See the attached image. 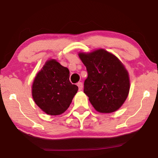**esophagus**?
<instances>
[{
    "instance_id": "esophagus-1",
    "label": "esophagus",
    "mask_w": 158,
    "mask_h": 158,
    "mask_svg": "<svg viewBox=\"0 0 158 158\" xmlns=\"http://www.w3.org/2000/svg\"><path fill=\"white\" fill-rule=\"evenodd\" d=\"M77 86L79 87V90L81 91L82 89H83V84H82V82H78L77 83Z\"/></svg>"
}]
</instances>
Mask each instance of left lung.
<instances>
[{
  "label": "left lung",
  "mask_w": 158,
  "mask_h": 158,
  "mask_svg": "<svg viewBox=\"0 0 158 158\" xmlns=\"http://www.w3.org/2000/svg\"><path fill=\"white\" fill-rule=\"evenodd\" d=\"M88 77L84 92L98 112L112 113L123 104L130 90L128 73L113 54L103 49L79 53Z\"/></svg>",
  "instance_id": "obj_1"
}]
</instances>
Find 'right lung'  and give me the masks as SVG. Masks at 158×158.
Segmentation results:
<instances>
[{
	"instance_id": "add662e5",
	"label": "right lung",
	"mask_w": 158,
	"mask_h": 158,
	"mask_svg": "<svg viewBox=\"0 0 158 158\" xmlns=\"http://www.w3.org/2000/svg\"><path fill=\"white\" fill-rule=\"evenodd\" d=\"M78 86L69 81V71L55 60L47 61L32 87L35 102L47 114L56 116L71 104Z\"/></svg>"
}]
</instances>
